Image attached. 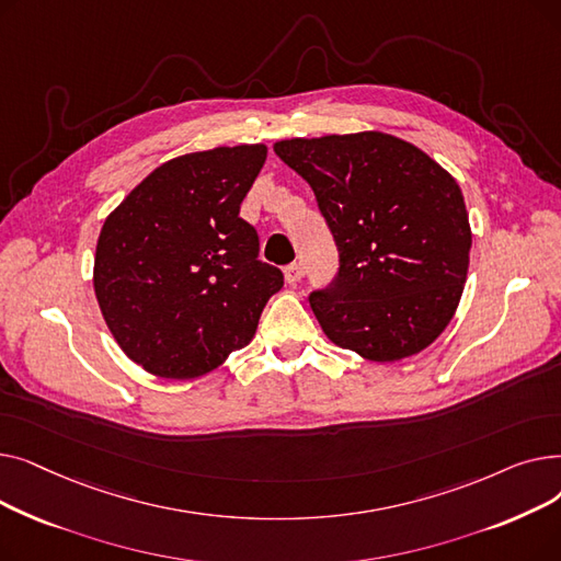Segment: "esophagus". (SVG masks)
Returning <instances> with one entry per match:
<instances>
[{
	"label": "esophagus",
	"mask_w": 561,
	"mask_h": 561,
	"mask_svg": "<svg viewBox=\"0 0 561 561\" xmlns=\"http://www.w3.org/2000/svg\"><path fill=\"white\" fill-rule=\"evenodd\" d=\"M302 275H305L302 263H288L286 268H284V279H286V284H298V282L302 279Z\"/></svg>",
	"instance_id": "34e87169"
}]
</instances>
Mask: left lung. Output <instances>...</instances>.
<instances>
[{"instance_id": "obj_1", "label": "left lung", "mask_w": 561, "mask_h": 561, "mask_svg": "<svg viewBox=\"0 0 561 561\" xmlns=\"http://www.w3.org/2000/svg\"><path fill=\"white\" fill-rule=\"evenodd\" d=\"M275 154L311 186L339 250L334 279L309 296L322 332L370 362L427 347L468 273L473 236L459 184L381 131L279 140Z\"/></svg>"}]
</instances>
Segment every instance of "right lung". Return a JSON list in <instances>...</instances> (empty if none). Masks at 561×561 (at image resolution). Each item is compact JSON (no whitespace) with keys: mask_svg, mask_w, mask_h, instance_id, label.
Returning a JSON list of instances; mask_svg holds the SVG:
<instances>
[{"mask_svg":"<svg viewBox=\"0 0 561 561\" xmlns=\"http://www.w3.org/2000/svg\"><path fill=\"white\" fill-rule=\"evenodd\" d=\"M265 145L176 157L106 218L95 296L125 355L159 377L188 379L248 345L284 275L259 259V233L239 211Z\"/></svg>","mask_w":561,"mask_h":561,"instance_id":"right-lung-1","label":"right lung"}]
</instances>
